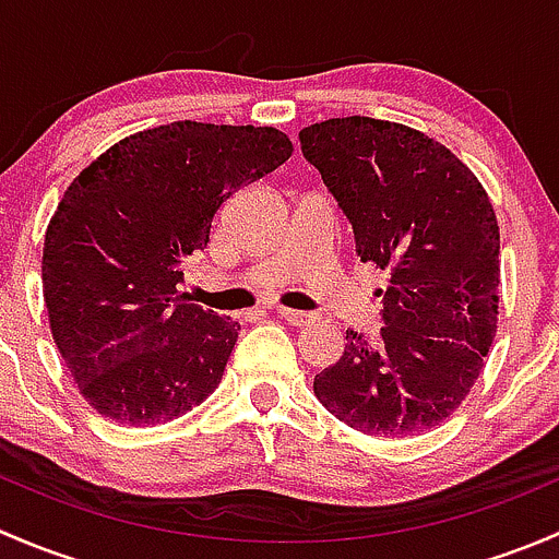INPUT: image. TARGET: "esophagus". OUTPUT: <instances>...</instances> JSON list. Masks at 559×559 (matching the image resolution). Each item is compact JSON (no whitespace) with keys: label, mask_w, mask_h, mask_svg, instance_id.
Here are the masks:
<instances>
[{"label":"esophagus","mask_w":559,"mask_h":559,"mask_svg":"<svg viewBox=\"0 0 559 559\" xmlns=\"http://www.w3.org/2000/svg\"><path fill=\"white\" fill-rule=\"evenodd\" d=\"M275 313H278V319H284L286 324L292 326H306L313 321V313H306V311H295V308H275Z\"/></svg>","instance_id":"34e87169"}]
</instances>
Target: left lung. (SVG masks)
<instances>
[{"mask_svg":"<svg viewBox=\"0 0 559 559\" xmlns=\"http://www.w3.org/2000/svg\"><path fill=\"white\" fill-rule=\"evenodd\" d=\"M302 156L348 216L362 262L386 273L384 326L313 379L330 414L365 436L405 438L460 408L498 332L500 229L462 159L405 123L330 118Z\"/></svg>","mask_w":559,"mask_h":559,"instance_id":"8db88e82","label":"left lung"}]
</instances>
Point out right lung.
Returning <instances> with one entry per match:
<instances>
[{
    "label": "right lung",
    "mask_w": 559,
    "mask_h": 559,
    "mask_svg": "<svg viewBox=\"0 0 559 559\" xmlns=\"http://www.w3.org/2000/svg\"><path fill=\"white\" fill-rule=\"evenodd\" d=\"M275 127L173 121L99 154L43 246L50 335L78 389L118 425H162L222 384L240 324L189 302L183 264L218 207L292 156Z\"/></svg>",
    "instance_id": "add662e5"
}]
</instances>
